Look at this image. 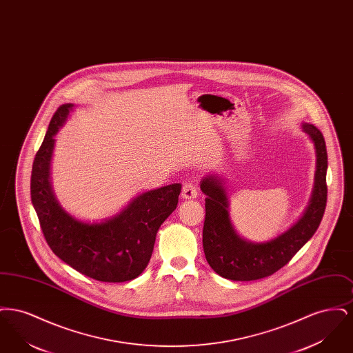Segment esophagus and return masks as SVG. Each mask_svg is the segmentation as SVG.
I'll list each match as a JSON object with an SVG mask.
<instances>
[{"label": "esophagus", "instance_id": "1", "mask_svg": "<svg viewBox=\"0 0 353 353\" xmlns=\"http://www.w3.org/2000/svg\"><path fill=\"white\" fill-rule=\"evenodd\" d=\"M199 194V189L193 183H186L183 186V192H181V197L184 200H194Z\"/></svg>", "mask_w": 353, "mask_h": 353}]
</instances>
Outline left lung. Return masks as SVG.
Segmentation results:
<instances>
[{
    "instance_id": "obj_1",
    "label": "left lung",
    "mask_w": 353,
    "mask_h": 353,
    "mask_svg": "<svg viewBox=\"0 0 353 353\" xmlns=\"http://www.w3.org/2000/svg\"><path fill=\"white\" fill-rule=\"evenodd\" d=\"M302 128L316 151L312 197L302 219L271 241L254 243L236 234L229 217V201L222 179L217 174L203 177L201 190L206 199L202 245L208 263L219 276L241 282L270 276L287 265L318 230L327 203V148L315 125L303 123Z\"/></svg>"
}]
</instances>
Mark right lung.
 Segmentation results:
<instances>
[{"instance_id":"right-lung-1","label":"right lung","mask_w":353,"mask_h":353,"mask_svg":"<svg viewBox=\"0 0 353 353\" xmlns=\"http://www.w3.org/2000/svg\"><path fill=\"white\" fill-rule=\"evenodd\" d=\"M72 107L63 104L55 111L34 157L30 194L42 233L52 252L85 276L110 283L132 281L148 266L156 233L176 209L181 184L148 190L101 223L71 217L51 190L50 161L54 136Z\"/></svg>"}]
</instances>
